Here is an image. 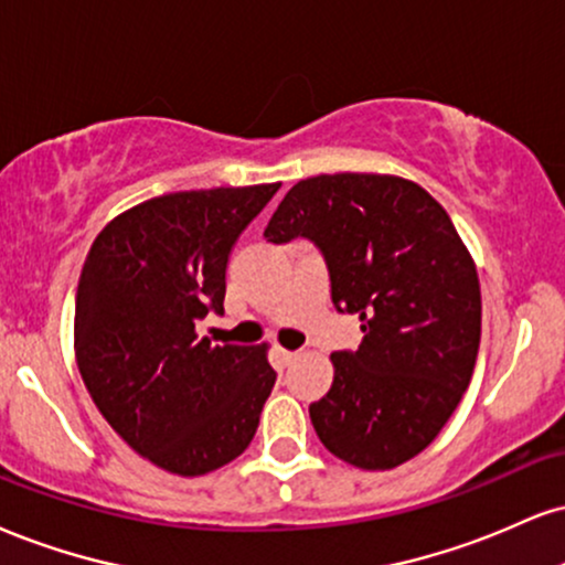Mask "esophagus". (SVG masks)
<instances>
[{
  "label": "esophagus",
  "instance_id": "34e87169",
  "mask_svg": "<svg viewBox=\"0 0 565 565\" xmlns=\"http://www.w3.org/2000/svg\"><path fill=\"white\" fill-rule=\"evenodd\" d=\"M297 355H300L297 350H281V348H278V358H281L284 363H291V360H295Z\"/></svg>",
  "mask_w": 565,
  "mask_h": 565
}]
</instances>
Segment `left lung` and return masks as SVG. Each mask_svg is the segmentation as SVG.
Returning a JSON list of instances; mask_svg holds the SVG:
<instances>
[{"label": "left lung", "instance_id": "left-lung-1", "mask_svg": "<svg viewBox=\"0 0 565 565\" xmlns=\"http://www.w3.org/2000/svg\"><path fill=\"white\" fill-rule=\"evenodd\" d=\"M263 236L316 244L334 308L363 321L360 348L331 355L334 384L310 405L326 450L365 471L426 450L481 337L479 276L445 207L397 175H316L289 189Z\"/></svg>", "mask_w": 565, "mask_h": 565}]
</instances>
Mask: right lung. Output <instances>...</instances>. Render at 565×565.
Listing matches in <instances>:
<instances>
[{
	"label": "right lung",
	"mask_w": 565,
	"mask_h": 565,
	"mask_svg": "<svg viewBox=\"0 0 565 565\" xmlns=\"http://www.w3.org/2000/svg\"><path fill=\"white\" fill-rule=\"evenodd\" d=\"M281 183L141 202L107 223L76 291V360L118 437L179 477L231 463L253 441L276 371L260 348H213L231 249Z\"/></svg>",
	"instance_id": "right-lung-1"
}]
</instances>
